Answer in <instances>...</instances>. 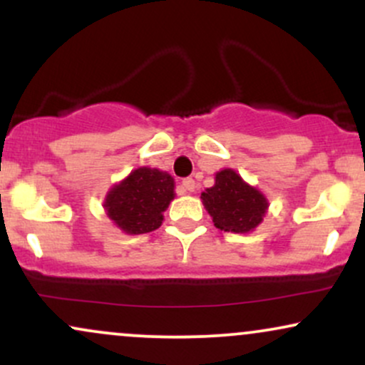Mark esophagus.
Masks as SVG:
<instances>
[{"label": "esophagus", "instance_id": "34e87169", "mask_svg": "<svg viewBox=\"0 0 365 365\" xmlns=\"http://www.w3.org/2000/svg\"><path fill=\"white\" fill-rule=\"evenodd\" d=\"M182 188L187 192V194H190V192L195 190V182L192 178H185L182 182Z\"/></svg>", "mask_w": 365, "mask_h": 365}]
</instances>
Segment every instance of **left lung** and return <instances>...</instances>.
Instances as JSON below:
<instances>
[{
    "label": "left lung",
    "mask_w": 365,
    "mask_h": 365,
    "mask_svg": "<svg viewBox=\"0 0 365 365\" xmlns=\"http://www.w3.org/2000/svg\"><path fill=\"white\" fill-rule=\"evenodd\" d=\"M204 207L217 230L228 233H250L266 216V195L245 182L235 170H220L215 185L200 194Z\"/></svg>",
    "instance_id": "1"
}]
</instances>
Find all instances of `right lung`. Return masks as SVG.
<instances>
[{
	"label": "right lung",
	"instance_id": "right-lung-1",
	"mask_svg": "<svg viewBox=\"0 0 365 365\" xmlns=\"http://www.w3.org/2000/svg\"><path fill=\"white\" fill-rule=\"evenodd\" d=\"M173 199L175 180L168 171L140 166L108 190L103 207L121 232L142 235L163 225Z\"/></svg>",
	"mask_w": 365,
	"mask_h": 365
}]
</instances>
